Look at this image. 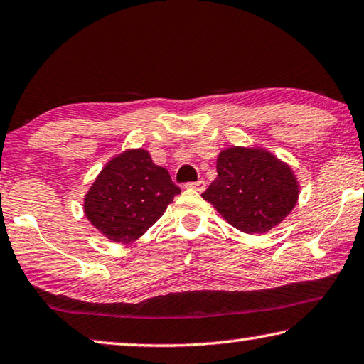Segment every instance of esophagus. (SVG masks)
Instances as JSON below:
<instances>
[{"instance_id":"esophagus-1","label":"esophagus","mask_w":364,"mask_h":364,"mask_svg":"<svg viewBox=\"0 0 364 364\" xmlns=\"http://www.w3.org/2000/svg\"><path fill=\"white\" fill-rule=\"evenodd\" d=\"M186 186L191 189H196V191H199V193H203L205 189V181H191V183H188Z\"/></svg>"}]
</instances>
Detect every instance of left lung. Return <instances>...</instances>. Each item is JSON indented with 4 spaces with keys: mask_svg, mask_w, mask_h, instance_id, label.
<instances>
[{
    "mask_svg": "<svg viewBox=\"0 0 364 364\" xmlns=\"http://www.w3.org/2000/svg\"><path fill=\"white\" fill-rule=\"evenodd\" d=\"M217 173L203 198L245 233L269 232L298 200V183L290 166L269 152L230 147L218 155Z\"/></svg>",
    "mask_w": 364,
    "mask_h": 364,
    "instance_id": "obj_1",
    "label": "left lung"
}]
</instances>
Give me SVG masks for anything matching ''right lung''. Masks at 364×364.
<instances>
[{
    "label": "right lung",
    "instance_id": "right-lung-1",
    "mask_svg": "<svg viewBox=\"0 0 364 364\" xmlns=\"http://www.w3.org/2000/svg\"><path fill=\"white\" fill-rule=\"evenodd\" d=\"M181 189L149 152L126 151L102 170L84 200L85 215L114 243H131L164 215Z\"/></svg>",
    "mask_w": 364,
    "mask_h": 364
}]
</instances>
